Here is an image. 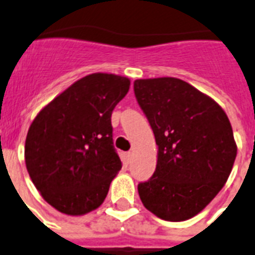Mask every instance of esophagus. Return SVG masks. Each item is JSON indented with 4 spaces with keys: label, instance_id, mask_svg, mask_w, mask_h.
<instances>
[{
    "label": "esophagus",
    "instance_id": "34e87169",
    "mask_svg": "<svg viewBox=\"0 0 255 255\" xmlns=\"http://www.w3.org/2000/svg\"><path fill=\"white\" fill-rule=\"evenodd\" d=\"M131 156H133L131 151L126 152V154H125V163H126V164H129L130 160H131Z\"/></svg>",
    "mask_w": 255,
    "mask_h": 255
}]
</instances>
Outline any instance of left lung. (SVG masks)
I'll use <instances>...</instances> for the list:
<instances>
[{
	"label": "left lung",
	"instance_id": "obj_1",
	"mask_svg": "<svg viewBox=\"0 0 255 255\" xmlns=\"http://www.w3.org/2000/svg\"><path fill=\"white\" fill-rule=\"evenodd\" d=\"M134 93L158 144L155 172L138 184L144 208L166 221L200 213L227 183L237 144L224 109L176 77L138 79Z\"/></svg>",
	"mask_w": 255,
	"mask_h": 255
}]
</instances>
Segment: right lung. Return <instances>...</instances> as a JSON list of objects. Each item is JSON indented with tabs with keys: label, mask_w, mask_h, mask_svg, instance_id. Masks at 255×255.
I'll return each mask as SVG.
<instances>
[{
	"label": "right lung",
	"mask_w": 255,
	"mask_h": 255,
	"mask_svg": "<svg viewBox=\"0 0 255 255\" xmlns=\"http://www.w3.org/2000/svg\"><path fill=\"white\" fill-rule=\"evenodd\" d=\"M130 80L91 73L36 115L24 142L26 168L44 200L60 213L83 216L103 204L122 163L113 147L112 112Z\"/></svg>",
	"instance_id": "obj_1"
}]
</instances>
